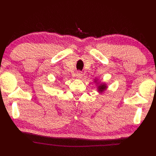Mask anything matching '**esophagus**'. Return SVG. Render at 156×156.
I'll return each instance as SVG.
<instances>
[{
  "mask_svg": "<svg viewBox=\"0 0 156 156\" xmlns=\"http://www.w3.org/2000/svg\"><path fill=\"white\" fill-rule=\"evenodd\" d=\"M75 76H76V77L78 78V79L82 78V72H80V71L76 72V73L75 74Z\"/></svg>",
  "mask_w": 156,
  "mask_h": 156,
  "instance_id": "esophagus-1",
  "label": "esophagus"
}]
</instances>
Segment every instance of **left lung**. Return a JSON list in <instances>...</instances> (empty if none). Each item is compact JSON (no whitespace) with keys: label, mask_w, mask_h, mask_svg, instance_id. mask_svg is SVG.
Masks as SVG:
<instances>
[{"label":"left lung","mask_w":156,"mask_h":156,"mask_svg":"<svg viewBox=\"0 0 156 156\" xmlns=\"http://www.w3.org/2000/svg\"><path fill=\"white\" fill-rule=\"evenodd\" d=\"M106 89V86L104 84H101V85H99V86L98 87V91H101V92L104 91Z\"/></svg>","instance_id":"obj_1"}]
</instances>
